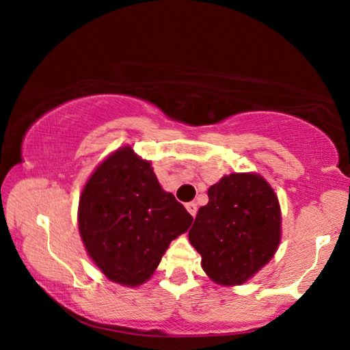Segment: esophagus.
Returning a JSON list of instances; mask_svg holds the SVG:
<instances>
[{"mask_svg":"<svg viewBox=\"0 0 350 350\" xmlns=\"http://www.w3.org/2000/svg\"><path fill=\"white\" fill-rule=\"evenodd\" d=\"M185 208H187V211L189 213V215H191L193 217L196 216V213H198V205L194 204V202H188L187 205H185Z\"/></svg>","mask_w":350,"mask_h":350,"instance_id":"esophagus-1","label":"esophagus"}]
</instances>
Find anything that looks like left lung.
I'll use <instances>...</instances> for the list:
<instances>
[{"label": "left lung", "mask_w": 350, "mask_h": 350, "mask_svg": "<svg viewBox=\"0 0 350 350\" xmlns=\"http://www.w3.org/2000/svg\"><path fill=\"white\" fill-rule=\"evenodd\" d=\"M281 206L258 173H232L208 188L188 233L206 276L219 286H241L273 258L281 242Z\"/></svg>", "instance_id": "obj_1"}]
</instances>
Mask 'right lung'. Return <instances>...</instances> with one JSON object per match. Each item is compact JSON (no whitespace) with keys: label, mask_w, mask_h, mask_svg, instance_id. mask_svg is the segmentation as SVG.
<instances>
[{"label":"right lung","mask_w":350,"mask_h":350,"mask_svg":"<svg viewBox=\"0 0 350 350\" xmlns=\"http://www.w3.org/2000/svg\"><path fill=\"white\" fill-rule=\"evenodd\" d=\"M77 217L88 256L109 281L126 287L150 280L171 241L193 222L161 187L151 162L129 145L111 152L92 171Z\"/></svg>","instance_id":"add662e5"}]
</instances>
